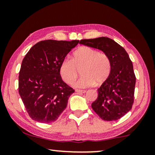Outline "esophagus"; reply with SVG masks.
<instances>
[{
    "mask_svg": "<svg viewBox=\"0 0 155 155\" xmlns=\"http://www.w3.org/2000/svg\"><path fill=\"white\" fill-rule=\"evenodd\" d=\"M75 92H79V93H85L86 90H79V89H76Z\"/></svg>",
    "mask_w": 155,
    "mask_h": 155,
    "instance_id": "esophagus-1",
    "label": "esophagus"
}]
</instances>
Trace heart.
I'll return each instance as SVG.
<instances>
[{"label":"heart","mask_w":155,"mask_h":155,"mask_svg":"<svg viewBox=\"0 0 155 155\" xmlns=\"http://www.w3.org/2000/svg\"><path fill=\"white\" fill-rule=\"evenodd\" d=\"M80 69L82 75L75 82V86L87 87L95 82L100 84L107 80L111 73V63L105 54L89 46H82L73 53L71 59L65 58L61 61L59 72L66 83L72 84Z\"/></svg>","instance_id":"heart-1"}]
</instances>
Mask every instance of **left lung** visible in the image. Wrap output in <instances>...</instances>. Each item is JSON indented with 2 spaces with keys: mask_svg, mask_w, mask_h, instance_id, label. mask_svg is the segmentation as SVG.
Masks as SVG:
<instances>
[{
  "mask_svg": "<svg viewBox=\"0 0 155 155\" xmlns=\"http://www.w3.org/2000/svg\"><path fill=\"white\" fill-rule=\"evenodd\" d=\"M80 44L101 50L109 58L111 73L98 89L92 108L102 120H118L130 111L134 102L136 78L128 53L108 37L82 39Z\"/></svg>",
  "mask_w": 155,
  "mask_h": 155,
  "instance_id": "8db88e82",
  "label": "left lung"
}]
</instances>
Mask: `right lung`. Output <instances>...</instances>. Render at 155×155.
Masks as SVG:
<instances>
[{
    "label": "right lung",
    "mask_w": 155,
    "mask_h": 155,
    "mask_svg": "<svg viewBox=\"0 0 155 155\" xmlns=\"http://www.w3.org/2000/svg\"><path fill=\"white\" fill-rule=\"evenodd\" d=\"M79 40L38 42L25 55L19 73V93L31 119L48 124L58 119L75 90L63 81L60 64Z\"/></svg>",
    "instance_id": "right-lung-1"
}]
</instances>
